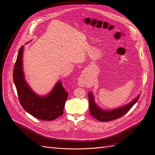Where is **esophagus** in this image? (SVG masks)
I'll use <instances>...</instances> for the list:
<instances>
[{
	"label": "esophagus",
	"mask_w": 155,
	"mask_h": 155,
	"mask_svg": "<svg viewBox=\"0 0 155 155\" xmlns=\"http://www.w3.org/2000/svg\"><path fill=\"white\" fill-rule=\"evenodd\" d=\"M86 77L84 76H81L78 79V84L81 86H84L86 84Z\"/></svg>",
	"instance_id": "esophagus-1"
}]
</instances>
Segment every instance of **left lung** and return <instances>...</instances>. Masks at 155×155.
<instances>
[{"label": "left lung", "mask_w": 155, "mask_h": 155, "mask_svg": "<svg viewBox=\"0 0 155 155\" xmlns=\"http://www.w3.org/2000/svg\"><path fill=\"white\" fill-rule=\"evenodd\" d=\"M140 94L137 95L129 104L113 110H104L100 108L94 100V95L92 92L88 93L90 114L92 116L100 122H108L116 120L125 115L137 101Z\"/></svg>", "instance_id": "1"}]
</instances>
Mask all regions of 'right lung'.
Segmentation results:
<instances>
[{
  "instance_id": "right-lung-1",
  "label": "right lung",
  "mask_w": 155,
  "mask_h": 155,
  "mask_svg": "<svg viewBox=\"0 0 155 155\" xmlns=\"http://www.w3.org/2000/svg\"><path fill=\"white\" fill-rule=\"evenodd\" d=\"M24 49L22 45L19 50L13 74L20 104L33 117L42 120H53L63 114L68 93L60 81L47 95L41 96L35 93L25 79L22 66Z\"/></svg>"
}]
</instances>
